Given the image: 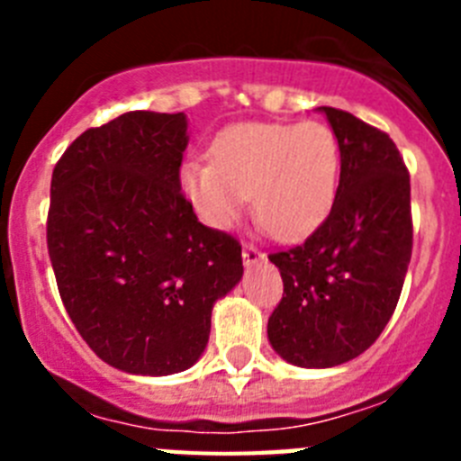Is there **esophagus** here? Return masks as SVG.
I'll return each mask as SVG.
<instances>
[{"label":"esophagus","mask_w":461,"mask_h":461,"mask_svg":"<svg viewBox=\"0 0 461 461\" xmlns=\"http://www.w3.org/2000/svg\"><path fill=\"white\" fill-rule=\"evenodd\" d=\"M263 258H266V254H263L256 244H244L242 247V260L247 267L256 266V263H260Z\"/></svg>","instance_id":"34e87169"}]
</instances>
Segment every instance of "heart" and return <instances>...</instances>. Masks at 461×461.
<instances>
[{"label": "heart", "instance_id": "1", "mask_svg": "<svg viewBox=\"0 0 461 461\" xmlns=\"http://www.w3.org/2000/svg\"><path fill=\"white\" fill-rule=\"evenodd\" d=\"M210 161H186L180 189L195 214L226 230L249 207L276 240H300L328 219L339 186L341 152L323 122L226 126Z\"/></svg>", "mask_w": 461, "mask_h": 461}]
</instances>
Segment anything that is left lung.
I'll return each instance as SVG.
<instances>
[{
  "label": "left lung",
  "instance_id": "obj_1",
  "mask_svg": "<svg viewBox=\"0 0 461 461\" xmlns=\"http://www.w3.org/2000/svg\"><path fill=\"white\" fill-rule=\"evenodd\" d=\"M325 113L341 152L335 205L303 244L270 254L284 297L267 339L295 367L325 369L365 353L388 325L413 249L411 180L388 133Z\"/></svg>",
  "mask_w": 461,
  "mask_h": 461
}]
</instances>
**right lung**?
<instances>
[{
  "instance_id": "1",
  "label": "right lung",
  "mask_w": 461,
  "mask_h": 461,
  "mask_svg": "<svg viewBox=\"0 0 461 461\" xmlns=\"http://www.w3.org/2000/svg\"><path fill=\"white\" fill-rule=\"evenodd\" d=\"M185 113L133 110L87 129L52 170L48 254L67 313L110 367L185 372L212 307L242 279V247L180 189Z\"/></svg>"
}]
</instances>
